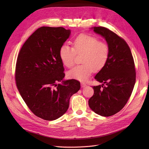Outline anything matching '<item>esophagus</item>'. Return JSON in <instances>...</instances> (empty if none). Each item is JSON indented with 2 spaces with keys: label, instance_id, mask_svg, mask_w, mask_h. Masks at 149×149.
Instances as JSON below:
<instances>
[{
  "label": "esophagus",
  "instance_id": "34e87169",
  "mask_svg": "<svg viewBox=\"0 0 149 149\" xmlns=\"http://www.w3.org/2000/svg\"><path fill=\"white\" fill-rule=\"evenodd\" d=\"M81 86L82 88H85L86 86V84L85 83H81Z\"/></svg>",
  "mask_w": 149,
  "mask_h": 149
}]
</instances>
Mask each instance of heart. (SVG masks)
Masks as SVG:
<instances>
[{"instance_id": "b5f03b06", "label": "heart", "mask_w": 149, "mask_h": 149, "mask_svg": "<svg viewBox=\"0 0 149 149\" xmlns=\"http://www.w3.org/2000/svg\"><path fill=\"white\" fill-rule=\"evenodd\" d=\"M108 45L101 42L94 36L81 34L72 42V48L68 45H62L59 50L60 58L67 68H71L75 61V55L83 56L81 63L83 64L73 68L68 72L70 79L80 81H86L94 71H100L107 65L109 58Z\"/></svg>"}]
</instances>
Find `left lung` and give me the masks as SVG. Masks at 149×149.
I'll return each mask as SVG.
<instances>
[{
    "mask_svg": "<svg viewBox=\"0 0 149 149\" xmlns=\"http://www.w3.org/2000/svg\"><path fill=\"white\" fill-rule=\"evenodd\" d=\"M92 29L105 38L110 54L107 65L95 77L103 84L93 86L94 93L88 103L97 114L109 116L120 111L132 94L136 81L134 60L124 39L104 27Z\"/></svg>",
    "mask_w": 149,
    "mask_h": 149,
    "instance_id": "left-lung-1",
    "label": "left lung"
}]
</instances>
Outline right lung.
<instances>
[{
    "label": "right lung",
    "instance_id": "add662e5",
    "mask_svg": "<svg viewBox=\"0 0 149 149\" xmlns=\"http://www.w3.org/2000/svg\"><path fill=\"white\" fill-rule=\"evenodd\" d=\"M70 34V30L63 27L39 28L23 44L17 57L15 77L19 92L32 112L45 120L64 115L70 97L80 89L79 81L63 80L59 50Z\"/></svg>",
    "mask_w": 149,
    "mask_h": 149
}]
</instances>
